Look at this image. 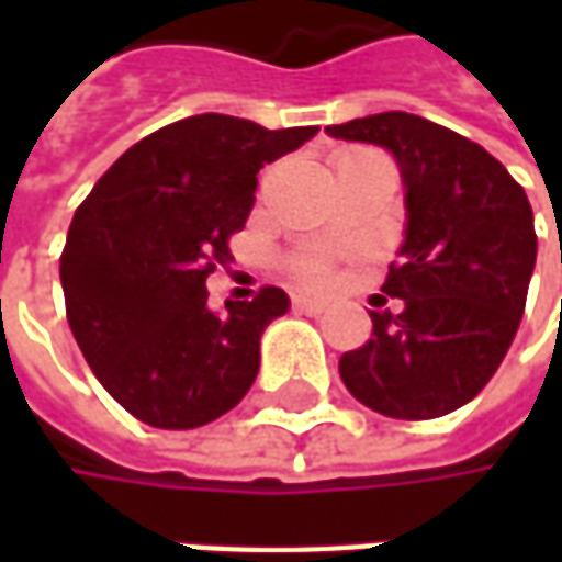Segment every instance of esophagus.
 I'll list each match as a JSON object with an SVG mask.
<instances>
[{
    "mask_svg": "<svg viewBox=\"0 0 562 562\" xmlns=\"http://www.w3.org/2000/svg\"><path fill=\"white\" fill-rule=\"evenodd\" d=\"M291 306H293V313H303V315H322V313H325V303H318V300H310V296H293Z\"/></svg>",
    "mask_w": 562,
    "mask_h": 562,
    "instance_id": "esophagus-1",
    "label": "esophagus"
}]
</instances>
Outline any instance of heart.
<instances>
[{"instance_id": "obj_1", "label": "heart", "mask_w": 562, "mask_h": 562, "mask_svg": "<svg viewBox=\"0 0 562 562\" xmlns=\"http://www.w3.org/2000/svg\"><path fill=\"white\" fill-rule=\"evenodd\" d=\"M300 281H306V284H325L328 278H331V266L325 262V259H306V262H300Z\"/></svg>"}]
</instances>
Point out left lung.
Here are the masks:
<instances>
[{"label":"left lung","instance_id":"8db88e82","mask_svg":"<svg viewBox=\"0 0 562 562\" xmlns=\"http://www.w3.org/2000/svg\"><path fill=\"white\" fill-rule=\"evenodd\" d=\"M328 134L391 149L406 187V240L381 284L403 313L372 310V337L340 357V378L381 416H447L516 337L538 252L529 196L485 146L419 115L381 112Z\"/></svg>","mask_w":562,"mask_h":562}]
</instances>
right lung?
Returning <instances> with one entry per match:
<instances>
[{"label": "right lung", "instance_id": "add662e5", "mask_svg": "<svg viewBox=\"0 0 562 562\" xmlns=\"http://www.w3.org/2000/svg\"><path fill=\"white\" fill-rule=\"evenodd\" d=\"M318 127L193 115L134 143L77 205L61 249L65 313L83 359L153 428H200L234 409L259 372V337L288 313L281 288L227 300L205 278L256 203L259 168Z\"/></svg>", "mask_w": 562, "mask_h": 562}]
</instances>
